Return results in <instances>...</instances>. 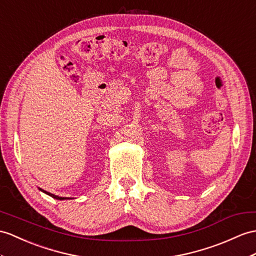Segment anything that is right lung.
I'll return each mask as SVG.
<instances>
[{
	"label": "right lung",
	"instance_id": "1",
	"mask_svg": "<svg viewBox=\"0 0 256 256\" xmlns=\"http://www.w3.org/2000/svg\"><path fill=\"white\" fill-rule=\"evenodd\" d=\"M42 192H44V193H46L48 196H52V198H56V200H68V198H63V196H55V194H52V193H50V192H46V191H44V190H42V189H40Z\"/></svg>",
	"mask_w": 256,
	"mask_h": 256
}]
</instances>
